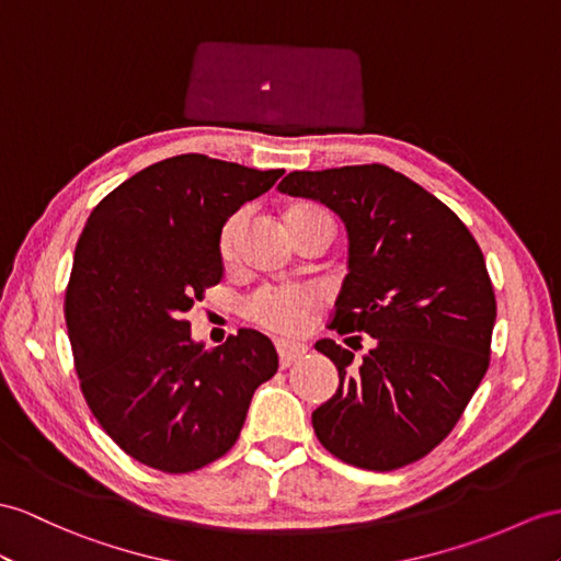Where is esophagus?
<instances>
[{"label": "esophagus", "mask_w": 561, "mask_h": 561, "mask_svg": "<svg viewBox=\"0 0 561 561\" xmlns=\"http://www.w3.org/2000/svg\"><path fill=\"white\" fill-rule=\"evenodd\" d=\"M276 352H278V364L280 368H288L290 364H295L297 359H302L307 354L305 345H295V343H285V340H278L276 343Z\"/></svg>", "instance_id": "1"}]
</instances>
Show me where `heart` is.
I'll list each match as a JSON object with an SVG mask.
<instances>
[{
    "instance_id": "b5f03b06",
    "label": "heart",
    "mask_w": 561,
    "mask_h": 561,
    "mask_svg": "<svg viewBox=\"0 0 561 561\" xmlns=\"http://www.w3.org/2000/svg\"><path fill=\"white\" fill-rule=\"evenodd\" d=\"M244 218H248L244 211H236L233 216H228L221 233H218V252H221L226 262H230L236 254V242L244 226ZM285 221H288L290 228L317 221H325L333 226V218L328 216L325 209L317 207V204H297V207H293L288 216H285ZM319 305L321 297L317 290L309 288V285H264V288L254 290L248 297L244 313H248V319L252 323L266 328V331L295 335L307 325L309 317L317 311Z\"/></svg>"
}]
</instances>
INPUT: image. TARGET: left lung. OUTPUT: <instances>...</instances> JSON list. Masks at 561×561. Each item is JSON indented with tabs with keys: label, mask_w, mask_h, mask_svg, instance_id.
Masks as SVG:
<instances>
[{
	"label": "left lung",
	"mask_w": 561,
	"mask_h": 561,
	"mask_svg": "<svg viewBox=\"0 0 561 561\" xmlns=\"http://www.w3.org/2000/svg\"><path fill=\"white\" fill-rule=\"evenodd\" d=\"M278 190L345 221L350 271L328 328L374 337L357 371L359 335L350 347L317 343L340 386L311 414L313 433L359 469L419 461L453 433L488 371L497 307L481 248L447 204L383 163L293 171Z\"/></svg>",
	"instance_id": "1"
}]
</instances>
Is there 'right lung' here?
<instances>
[{
  "instance_id": "add662e5",
  "label": "right lung",
  "mask_w": 561,
  "mask_h": 561,
  "mask_svg": "<svg viewBox=\"0 0 561 561\" xmlns=\"http://www.w3.org/2000/svg\"><path fill=\"white\" fill-rule=\"evenodd\" d=\"M283 173L163 159L112 190L78 238L64 317L80 390L108 438L147 467L190 473L221 459L278 371L266 335L240 328L202 350L185 313L224 278L226 218Z\"/></svg>"
}]
</instances>
